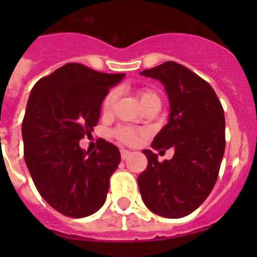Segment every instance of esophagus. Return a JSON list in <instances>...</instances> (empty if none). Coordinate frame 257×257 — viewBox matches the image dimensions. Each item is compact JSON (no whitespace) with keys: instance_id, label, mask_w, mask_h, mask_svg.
I'll return each mask as SVG.
<instances>
[{"instance_id":"1","label":"esophagus","mask_w":257,"mask_h":257,"mask_svg":"<svg viewBox=\"0 0 257 257\" xmlns=\"http://www.w3.org/2000/svg\"><path fill=\"white\" fill-rule=\"evenodd\" d=\"M131 152L130 151H127V149H121V157H122V160H126L127 157L130 156Z\"/></svg>"}]
</instances>
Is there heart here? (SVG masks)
<instances>
[{
	"label": "heart",
	"instance_id": "heart-1",
	"mask_svg": "<svg viewBox=\"0 0 257 257\" xmlns=\"http://www.w3.org/2000/svg\"><path fill=\"white\" fill-rule=\"evenodd\" d=\"M139 96L143 105H144L147 101H149L151 99H153V97H158V95H157L153 90H151V88L144 87L139 90ZM115 100H117V90H110L103 99L101 110H103L104 113L112 112ZM113 135H114L115 139L119 140L121 143H124V144H134V143H136L138 139H139V133L133 130V128H130V127H118V128L114 130Z\"/></svg>",
	"mask_w": 257,
	"mask_h": 257
}]
</instances>
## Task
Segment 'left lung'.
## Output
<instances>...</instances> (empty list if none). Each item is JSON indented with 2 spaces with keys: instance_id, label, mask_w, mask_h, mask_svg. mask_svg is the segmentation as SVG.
<instances>
[{
  "instance_id": "left-lung-1",
  "label": "left lung",
  "mask_w": 257,
  "mask_h": 257,
  "mask_svg": "<svg viewBox=\"0 0 257 257\" xmlns=\"http://www.w3.org/2000/svg\"><path fill=\"white\" fill-rule=\"evenodd\" d=\"M142 76L165 85L171 109L152 148L172 147L175 154L158 162L153 151H143L148 166L138 178L140 194L154 213L179 219L197 210L216 184L225 151L224 109L210 83L175 61L143 70Z\"/></svg>"
}]
</instances>
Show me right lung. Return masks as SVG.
<instances>
[{"label":"right lung","mask_w":257,"mask_h":257,"mask_svg":"<svg viewBox=\"0 0 257 257\" xmlns=\"http://www.w3.org/2000/svg\"><path fill=\"white\" fill-rule=\"evenodd\" d=\"M123 77L68 63L32 88L22 124L24 160L38 193L65 216L86 217L105 202L121 154L103 139L90 153L79 140L91 134L103 99Z\"/></svg>","instance_id":"obj_1"}]
</instances>
